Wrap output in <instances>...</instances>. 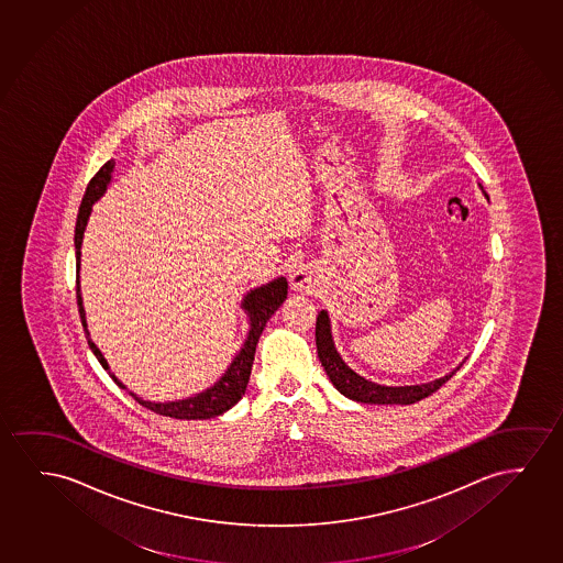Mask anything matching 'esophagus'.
Instances as JSON below:
<instances>
[{"label":"esophagus","mask_w":563,"mask_h":563,"mask_svg":"<svg viewBox=\"0 0 563 563\" xmlns=\"http://www.w3.org/2000/svg\"><path fill=\"white\" fill-rule=\"evenodd\" d=\"M291 287L295 291H301V294H312L314 287H317V279L312 276V272L309 268H297L291 274Z\"/></svg>","instance_id":"34e87169"}]
</instances>
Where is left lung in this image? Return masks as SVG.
<instances>
[{
    "label": "left lung",
    "mask_w": 563,
    "mask_h": 563,
    "mask_svg": "<svg viewBox=\"0 0 563 563\" xmlns=\"http://www.w3.org/2000/svg\"><path fill=\"white\" fill-rule=\"evenodd\" d=\"M483 189V187H481ZM484 192V190H483ZM484 197L488 195L484 192ZM317 351L320 363L324 366L328 378L332 380L335 389L343 396L368 405H411L417 404L424 397L432 396L435 389L442 388L445 382L452 378L453 374L460 371L461 365L453 373L445 374L438 380L417 384V386H382L374 382L366 380L361 374L351 371L345 361L341 358L338 349L333 345L332 328L330 317L325 310H320L317 318Z\"/></svg>",
    "instance_id": "left-lung-1"
}]
</instances>
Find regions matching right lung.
Instances as JSON below:
<instances>
[{"label":"right lung","instance_id":"1","mask_svg":"<svg viewBox=\"0 0 563 563\" xmlns=\"http://www.w3.org/2000/svg\"><path fill=\"white\" fill-rule=\"evenodd\" d=\"M111 172H113V159L106 162L100 172L90 179L88 183L87 192L80 202L79 216H77V225H75V251H77V305H79L80 322L85 328V333L90 335L87 330V317H85V307H82V297H80L79 287V268H80V245H82V235H85V228H87L88 216L92 212V205L98 198L102 197L103 190L108 187L111 179ZM287 297V279L286 277H277L274 282H269L266 286L256 287L251 294H246L245 299L241 302V309H245L249 314V335H246L243 347L239 351L235 358L231 361L228 371L223 374L220 380L216 382L212 388L200 391L195 397H187V399H179V401H166V404H156V401H144L136 394L129 391L131 396L135 397L139 404L151 409V411L164 415V417H172V419L183 420H207L214 419L222 412L230 411L233 405L238 404L241 397L245 396L246 384H249V376H251V368H253L254 351H256V343L261 338L264 325L268 322L272 314L279 309V305L286 301ZM88 345L92 349L96 358L100 361V365L110 371V366L106 363L100 349L96 347L95 341L88 338ZM111 380L118 384L119 388L128 389L121 382L115 378V374H111Z\"/></svg>","mask_w":563,"mask_h":563}]
</instances>
